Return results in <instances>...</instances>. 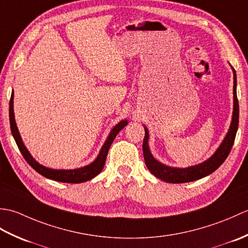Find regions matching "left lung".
Segmentation results:
<instances>
[{"label": "left lung", "instance_id": "left-lung-1", "mask_svg": "<svg viewBox=\"0 0 248 248\" xmlns=\"http://www.w3.org/2000/svg\"><path fill=\"white\" fill-rule=\"evenodd\" d=\"M230 65V64H229ZM233 72V112H232V119L227 134L222 143L218 146L217 151L205 160L202 163H199L197 165H193L189 167H171L163 164L160 161H157L155 157L152 155L150 148H149V131L146 125L145 129V138L143 141V154L146 166L152 175H155L156 178L161 180L168 182V183H186L191 182L202 179L205 176H209L210 173L215 171L217 168L223 164L224 161L227 159L229 152L232 148L234 143L235 134L238 131L239 125V102L238 97H236V73L232 66H230Z\"/></svg>", "mask_w": 248, "mask_h": 248}]
</instances>
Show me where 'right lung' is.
<instances>
[{
  "label": "right lung",
  "instance_id": "add662e5",
  "mask_svg": "<svg viewBox=\"0 0 248 248\" xmlns=\"http://www.w3.org/2000/svg\"><path fill=\"white\" fill-rule=\"evenodd\" d=\"M9 123H10V130H12V134L14 139L17 143V146L21 154L24 156L25 161L34 168V170L40 173L41 176H44L51 180L59 181V182H66V183H82L91 180V179L94 178L97 175H99L101 170H103L105 160H107L108 152L110 145H112L113 140H115L116 135L119 133L120 130H123L125 125L128 124V120H121L115 127L110 130V132L108 136L107 140L104 141L103 146L99 151V155H97L96 159L91 164L86 166H83L80 168H75V170H53V168L46 167L44 165L39 164L31 155L30 151L26 148L25 145L23 144V140L21 139V135L19 133V130L17 127L15 120V114H14V91L12 93V97H10L9 101Z\"/></svg>",
  "mask_w": 248,
  "mask_h": 248
}]
</instances>
